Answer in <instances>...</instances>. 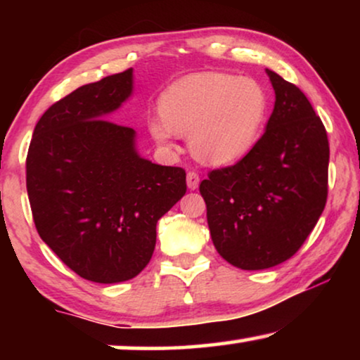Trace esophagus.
<instances>
[{"label":"esophagus","instance_id":"esophagus-1","mask_svg":"<svg viewBox=\"0 0 360 360\" xmlns=\"http://www.w3.org/2000/svg\"><path fill=\"white\" fill-rule=\"evenodd\" d=\"M198 185H200V176H198V174H196V172H188V174H186V186H188L190 190H196L198 188Z\"/></svg>","mask_w":360,"mask_h":360}]
</instances>
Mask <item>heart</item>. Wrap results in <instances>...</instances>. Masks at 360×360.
Here are the masks:
<instances>
[{
	"mask_svg": "<svg viewBox=\"0 0 360 360\" xmlns=\"http://www.w3.org/2000/svg\"><path fill=\"white\" fill-rule=\"evenodd\" d=\"M270 110L265 88L252 78L205 72L186 75L159 100L160 116L149 120L157 144L172 147L188 134L190 150L201 164L224 167L244 159L262 136Z\"/></svg>",
	"mask_w": 360,
	"mask_h": 360,
	"instance_id": "heart-1",
	"label": "heart"
}]
</instances>
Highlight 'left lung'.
Returning a JSON list of instances; mask_svg holds the SVG:
<instances>
[{
    "instance_id": "obj_1",
    "label": "left lung",
    "mask_w": 360,
    "mask_h": 360,
    "mask_svg": "<svg viewBox=\"0 0 360 360\" xmlns=\"http://www.w3.org/2000/svg\"><path fill=\"white\" fill-rule=\"evenodd\" d=\"M275 105L264 136L238 164L200 184L211 239L234 267L285 262L316 226L328 196L329 144L311 103L293 83L265 70Z\"/></svg>"
}]
</instances>
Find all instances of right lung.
Instances as JSON below:
<instances>
[{
    "instance_id": "1",
    "label": "right lung",
    "mask_w": 360,
    "mask_h": 360,
    "mask_svg": "<svg viewBox=\"0 0 360 360\" xmlns=\"http://www.w3.org/2000/svg\"><path fill=\"white\" fill-rule=\"evenodd\" d=\"M132 90V68L77 88L44 112L27 152L39 236L96 283L126 282L144 270L157 221L186 191L184 169L141 157L136 131L108 121Z\"/></svg>"
}]
</instances>
